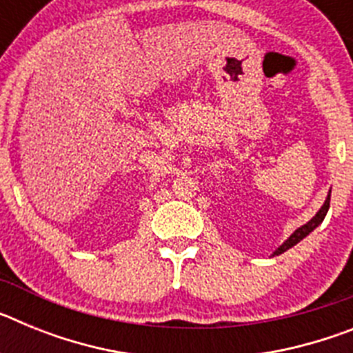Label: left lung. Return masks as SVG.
Segmentation results:
<instances>
[{
	"label": "left lung",
	"mask_w": 353,
	"mask_h": 353,
	"mask_svg": "<svg viewBox=\"0 0 353 353\" xmlns=\"http://www.w3.org/2000/svg\"><path fill=\"white\" fill-rule=\"evenodd\" d=\"M329 203H330V191L327 192V198H325V201H323L322 207H320V210H318L316 214H314L313 217H311V219L307 221V223H304V224H302V226H299L297 230H295V232H293L292 235H290L288 239H286L285 242H283V244L279 245V248H277L276 251L272 252V254H270V256H279V254H283V252H285V251L292 249L293 245H297L299 242H301L302 239H305V236L310 235V233L313 232V230H316V228L320 226V224H322V221L325 219L327 212H329Z\"/></svg>",
	"instance_id": "1"
}]
</instances>
